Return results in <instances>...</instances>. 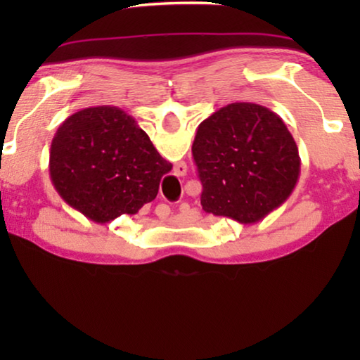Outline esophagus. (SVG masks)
Here are the masks:
<instances>
[{
    "mask_svg": "<svg viewBox=\"0 0 360 360\" xmlns=\"http://www.w3.org/2000/svg\"><path fill=\"white\" fill-rule=\"evenodd\" d=\"M179 167H184V165H181V164H179Z\"/></svg>",
    "mask_w": 360,
    "mask_h": 360,
    "instance_id": "obj_1",
    "label": "esophagus"
}]
</instances>
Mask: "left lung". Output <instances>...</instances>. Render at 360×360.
<instances>
[{
    "instance_id": "8db88e82",
    "label": "left lung",
    "mask_w": 360,
    "mask_h": 360,
    "mask_svg": "<svg viewBox=\"0 0 360 360\" xmlns=\"http://www.w3.org/2000/svg\"><path fill=\"white\" fill-rule=\"evenodd\" d=\"M193 159L205 213L254 224L282 206L300 179L298 146L282 117L255 103H231L196 131Z\"/></svg>"
}]
</instances>
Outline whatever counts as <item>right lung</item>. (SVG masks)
Segmentation results:
<instances>
[{"label":"right lung","mask_w":360,"mask_h":360,"mask_svg":"<svg viewBox=\"0 0 360 360\" xmlns=\"http://www.w3.org/2000/svg\"><path fill=\"white\" fill-rule=\"evenodd\" d=\"M172 170L134 117L116 106H93L68 116L51 144L53 188L95 223L136 214Z\"/></svg>","instance_id":"1"}]
</instances>
